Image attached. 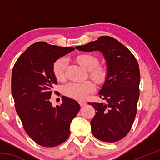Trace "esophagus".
<instances>
[{
	"label": "esophagus",
	"instance_id": "esophagus-1",
	"mask_svg": "<svg viewBox=\"0 0 160 160\" xmlns=\"http://www.w3.org/2000/svg\"><path fill=\"white\" fill-rule=\"evenodd\" d=\"M79 104H80V107H84V106H85V105L87 104V103L85 102H79Z\"/></svg>",
	"mask_w": 160,
	"mask_h": 160
}]
</instances>
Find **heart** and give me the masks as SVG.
I'll return each mask as SVG.
<instances>
[{
  "label": "heart",
  "mask_w": 160,
  "mask_h": 160,
  "mask_svg": "<svg viewBox=\"0 0 160 160\" xmlns=\"http://www.w3.org/2000/svg\"><path fill=\"white\" fill-rule=\"evenodd\" d=\"M76 60L83 67L89 70V76L97 83L104 82L107 77V69L102 65H99L98 57L91 53H81L78 55ZM68 61L66 58H60L53 64V72L56 79L63 82L66 79ZM95 90V85L90 80L82 82H70L63 87L65 95L76 100H84L89 94Z\"/></svg>",
  "instance_id": "heart-1"
}]
</instances>
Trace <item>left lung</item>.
<instances>
[{
  "label": "left lung",
  "instance_id": "obj_1",
  "mask_svg": "<svg viewBox=\"0 0 160 160\" xmlns=\"http://www.w3.org/2000/svg\"><path fill=\"white\" fill-rule=\"evenodd\" d=\"M75 48L99 51L106 58L108 74L99 94L107 103H88L96 111L91 129L99 140L117 142L128 133L137 113L140 74L136 58L125 46L109 36Z\"/></svg>",
  "mask_w": 160,
  "mask_h": 160
}]
</instances>
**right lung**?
<instances>
[{"label":"right lung","mask_w":160,"mask_h":160,"mask_svg":"<svg viewBox=\"0 0 160 160\" xmlns=\"http://www.w3.org/2000/svg\"><path fill=\"white\" fill-rule=\"evenodd\" d=\"M73 47H61L39 42L32 44L13 66L11 91L15 110L29 137L39 145L55 147L68 138L70 123L80 107L74 99L62 97L63 103L53 107L50 102L57 80L53 63Z\"/></svg>","instance_id":"1"}]
</instances>
